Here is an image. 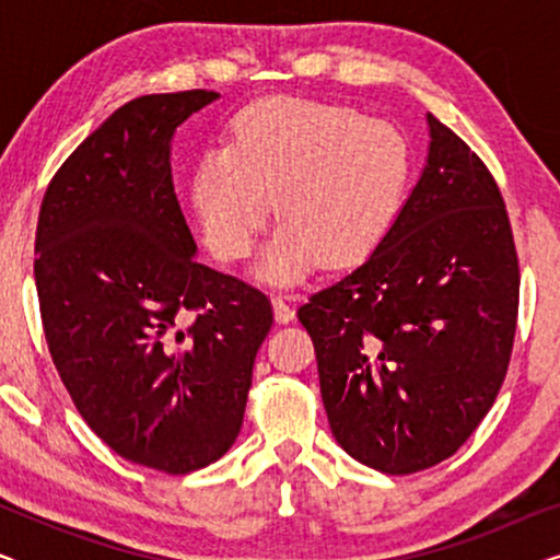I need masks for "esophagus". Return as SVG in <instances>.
Returning <instances> with one entry per match:
<instances>
[{"label":"esophagus","instance_id":"34e87169","mask_svg":"<svg viewBox=\"0 0 560 560\" xmlns=\"http://www.w3.org/2000/svg\"><path fill=\"white\" fill-rule=\"evenodd\" d=\"M272 308H275V318H278V324H290V320L295 318V308L282 295H272Z\"/></svg>","mask_w":560,"mask_h":560}]
</instances>
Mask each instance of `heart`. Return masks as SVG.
Here are the masks:
<instances>
[{
	"mask_svg": "<svg viewBox=\"0 0 560 560\" xmlns=\"http://www.w3.org/2000/svg\"><path fill=\"white\" fill-rule=\"evenodd\" d=\"M410 180V144L389 121L343 104L272 96L244 109L232 142L196 160L188 198L209 249L249 255L272 211L282 224L259 275L295 280L313 265H351L377 247Z\"/></svg>",
	"mask_w": 560,
	"mask_h": 560,
	"instance_id": "b5f03b06",
	"label": "heart"
}]
</instances>
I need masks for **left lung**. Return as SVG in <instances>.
<instances>
[{"label": "left lung", "mask_w": 560, "mask_h": 560, "mask_svg": "<svg viewBox=\"0 0 560 560\" xmlns=\"http://www.w3.org/2000/svg\"><path fill=\"white\" fill-rule=\"evenodd\" d=\"M418 186L357 270L298 308L339 446L416 474L454 456L500 393L520 267L502 194L462 137L428 114Z\"/></svg>", "instance_id": "left-lung-1"}]
</instances>
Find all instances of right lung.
<instances>
[{
	"label": "right lung",
	"mask_w": 560,
	"mask_h": 560,
	"mask_svg": "<svg viewBox=\"0 0 560 560\" xmlns=\"http://www.w3.org/2000/svg\"><path fill=\"white\" fill-rule=\"evenodd\" d=\"M219 98L194 89L119 106L43 196L35 285L52 364L91 431L127 462L203 469L240 435L272 303L196 262L171 140Z\"/></svg>",
	"instance_id": "obj_1"
}]
</instances>
